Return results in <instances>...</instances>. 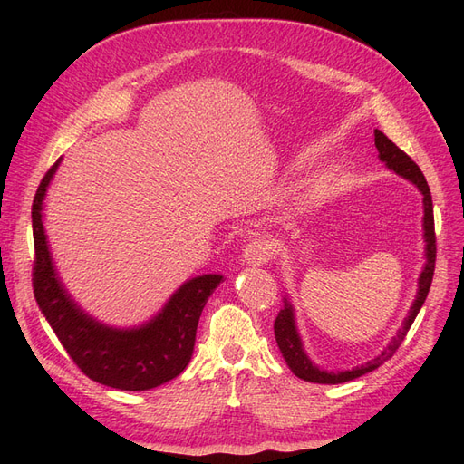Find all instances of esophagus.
<instances>
[{"instance_id":"1","label":"esophagus","mask_w":464,"mask_h":464,"mask_svg":"<svg viewBox=\"0 0 464 464\" xmlns=\"http://www.w3.org/2000/svg\"><path fill=\"white\" fill-rule=\"evenodd\" d=\"M275 247L269 240L265 237H259V240H251L246 247H244V261L247 265H263L269 259H273Z\"/></svg>"}]
</instances>
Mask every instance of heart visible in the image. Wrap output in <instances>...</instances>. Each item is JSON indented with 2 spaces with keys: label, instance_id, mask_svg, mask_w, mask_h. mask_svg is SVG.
<instances>
[{
  "label": "heart",
  "instance_id": "1",
  "mask_svg": "<svg viewBox=\"0 0 464 464\" xmlns=\"http://www.w3.org/2000/svg\"><path fill=\"white\" fill-rule=\"evenodd\" d=\"M195 234H198V232H195Z\"/></svg>",
  "mask_w": 464,
  "mask_h": 464
}]
</instances>
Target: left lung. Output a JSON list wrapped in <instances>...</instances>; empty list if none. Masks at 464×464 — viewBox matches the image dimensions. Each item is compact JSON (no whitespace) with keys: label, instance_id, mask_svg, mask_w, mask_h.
Listing matches in <instances>:
<instances>
[{"label":"left lung","instance_id":"obj_1","mask_svg":"<svg viewBox=\"0 0 464 464\" xmlns=\"http://www.w3.org/2000/svg\"><path fill=\"white\" fill-rule=\"evenodd\" d=\"M375 135V147L379 150V159H382L392 172H397L399 176H402L404 179L412 181V184L420 189V193L424 195V240H426V266L422 275L418 278V294L416 300L411 307L409 315H406L402 327L399 329L397 336H392V341L389 343V346L383 350L382 354L375 356L373 360L362 363V366H356L353 370L346 372H325L319 370L315 363L307 358V354L304 353L302 346V339L296 329V321H294V312L290 302L285 298V307L278 312L276 319H275V339L276 344L283 353L288 368L292 370L294 375H298L304 382H312V383H327V385H336V383H344V382H353V379L377 370L382 363H385L387 360L392 358V354L397 353L399 346L402 344L406 333L412 327V323L420 312V307L424 305L428 292L431 286V278H433V271H435V228H433V203H431V193H430V186L428 181L420 170L418 164L406 154L404 150H401L391 139L382 133L379 130L373 131Z\"/></svg>","mask_w":464,"mask_h":464}]
</instances>
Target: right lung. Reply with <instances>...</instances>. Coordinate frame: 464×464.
Listing matches in <instances>:
<instances>
[{
	"label": "right lung",
	"mask_w": 464,
	"mask_h": 464,
	"mask_svg": "<svg viewBox=\"0 0 464 464\" xmlns=\"http://www.w3.org/2000/svg\"><path fill=\"white\" fill-rule=\"evenodd\" d=\"M55 162L33 201V290L55 336L75 366L92 382L121 391H147L178 377L191 360L203 307L222 275H203L181 285L162 312L137 329H114L87 315L72 300L53 269L42 224V203Z\"/></svg>",
	"instance_id": "right-lung-1"
}]
</instances>
